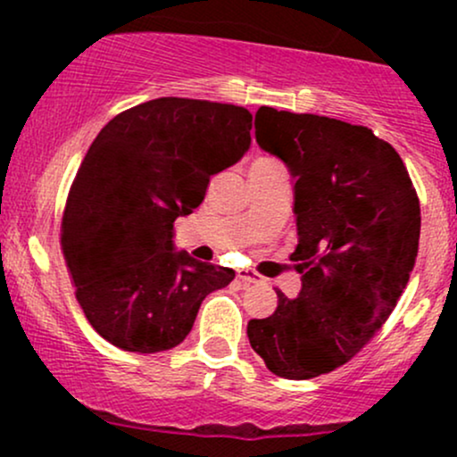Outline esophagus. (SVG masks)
Wrapping results in <instances>:
<instances>
[{"label":"esophagus","mask_w":457,"mask_h":457,"mask_svg":"<svg viewBox=\"0 0 457 457\" xmlns=\"http://www.w3.org/2000/svg\"><path fill=\"white\" fill-rule=\"evenodd\" d=\"M238 279L245 281V283H262V277L258 275V272H251V270H238Z\"/></svg>","instance_id":"esophagus-1"}]
</instances>
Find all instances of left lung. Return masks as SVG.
Masks as SVG:
<instances>
[{
  "mask_svg": "<svg viewBox=\"0 0 457 457\" xmlns=\"http://www.w3.org/2000/svg\"><path fill=\"white\" fill-rule=\"evenodd\" d=\"M255 141L295 178L301 292L246 324L275 376L309 380L359 353L391 316L419 251L421 208L406 165L371 129L260 107Z\"/></svg>",
  "mask_w": 457,
  "mask_h": 457,
  "instance_id": "1",
  "label": "left lung"
}]
</instances>
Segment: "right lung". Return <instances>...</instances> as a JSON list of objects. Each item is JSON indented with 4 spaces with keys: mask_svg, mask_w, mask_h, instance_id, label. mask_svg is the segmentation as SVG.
<instances>
[{
    "mask_svg": "<svg viewBox=\"0 0 457 457\" xmlns=\"http://www.w3.org/2000/svg\"><path fill=\"white\" fill-rule=\"evenodd\" d=\"M236 104L154 98L115 115L68 193L62 249L92 328L127 353L176 348L199 305L236 272L174 246V221L204 202L211 176L251 145Z\"/></svg>",
    "mask_w": 457,
    "mask_h": 457,
    "instance_id": "1",
    "label": "right lung"
}]
</instances>
